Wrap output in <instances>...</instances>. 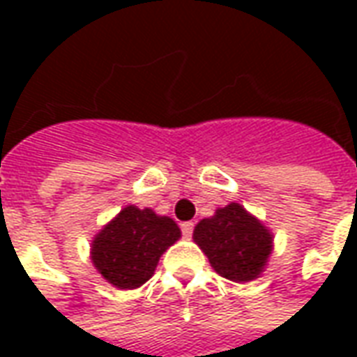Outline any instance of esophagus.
<instances>
[{"instance_id": "obj_1", "label": "esophagus", "mask_w": 357, "mask_h": 357, "mask_svg": "<svg viewBox=\"0 0 357 357\" xmlns=\"http://www.w3.org/2000/svg\"><path fill=\"white\" fill-rule=\"evenodd\" d=\"M193 222H185V224H181V233H183V237L185 239H191V235H193Z\"/></svg>"}]
</instances>
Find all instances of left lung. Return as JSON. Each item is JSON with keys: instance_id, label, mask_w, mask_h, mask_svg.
<instances>
[{"instance_id": "8db88e82", "label": "left lung", "mask_w": 357, "mask_h": 357, "mask_svg": "<svg viewBox=\"0 0 357 357\" xmlns=\"http://www.w3.org/2000/svg\"><path fill=\"white\" fill-rule=\"evenodd\" d=\"M195 243L210 266L235 283H248L262 275L273 250L269 227L252 216L243 204L229 202L195 225Z\"/></svg>"}]
</instances>
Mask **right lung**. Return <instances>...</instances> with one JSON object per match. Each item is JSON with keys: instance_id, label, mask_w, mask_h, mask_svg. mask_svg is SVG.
Returning a JSON list of instances; mask_svg holds the SVG:
<instances>
[{"instance_id": "obj_1", "label": "right lung", "mask_w": 357, "mask_h": 357, "mask_svg": "<svg viewBox=\"0 0 357 357\" xmlns=\"http://www.w3.org/2000/svg\"><path fill=\"white\" fill-rule=\"evenodd\" d=\"M179 237L172 218L128 204L95 235L89 258L107 283L132 291L153 277L160 256Z\"/></svg>"}]
</instances>
